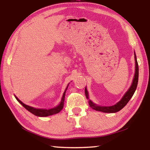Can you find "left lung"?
Returning <instances> with one entry per match:
<instances>
[{
  "label": "left lung",
  "instance_id": "8db88e82",
  "mask_svg": "<svg viewBox=\"0 0 150 150\" xmlns=\"http://www.w3.org/2000/svg\"><path fill=\"white\" fill-rule=\"evenodd\" d=\"M134 57H135V62H136V71H135V75H134V78L133 79L132 84L131 87L129 88L128 91L125 93V95H124L122 98L117 103L116 105L111 106H97L95 104L91 102V100L88 101V104L91 107H92L94 110H97V111H100L103 112H106V113H115L116 112L120 111L121 109H122L124 106H125L127 103L129 102V100H130V98L132 97L134 93H135V91L136 89L137 85H138V62L136 60V54H134ZM85 95L87 96V98H88V92L87 88H85Z\"/></svg>",
  "mask_w": 150,
  "mask_h": 150
}]
</instances>
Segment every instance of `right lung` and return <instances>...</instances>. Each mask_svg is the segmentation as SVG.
<instances>
[{"instance_id":"obj_1","label":"right lung","mask_w":150,"mask_h":150,"mask_svg":"<svg viewBox=\"0 0 150 150\" xmlns=\"http://www.w3.org/2000/svg\"><path fill=\"white\" fill-rule=\"evenodd\" d=\"M66 89H67V88H66ZM66 89H65V91H66ZM65 91L64 93H63L62 99V101H61L59 105L57 106H56V107L52 108V109H49V110H45V109H38V108H33V107H32V106H28L26 105H25V104H24L22 102H21V101H20L18 98L16 97V96H15V97H16V100L18 101V102L21 104V105L23 106L26 109V110H28L29 112H30L32 113L33 115L38 116H41V117H44V116H47L50 115H54V114H57L58 112H59L62 110L63 108V105H64Z\"/></svg>"}]
</instances>
